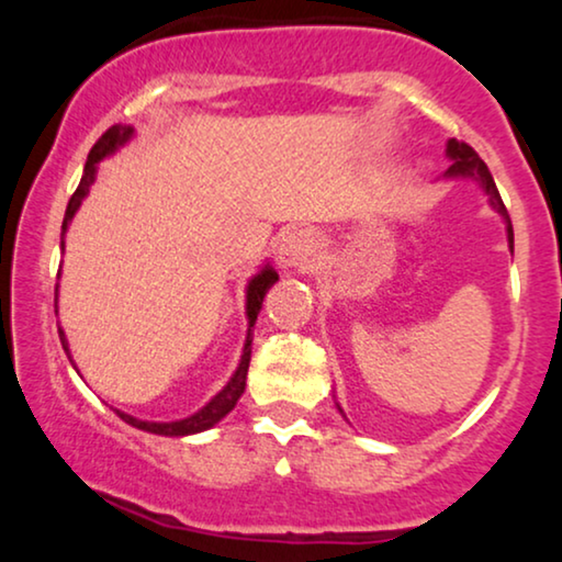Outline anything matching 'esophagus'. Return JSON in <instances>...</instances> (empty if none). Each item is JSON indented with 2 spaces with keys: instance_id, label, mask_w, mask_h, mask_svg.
<instances>
[{
  "instance_id": "1",
  "label": "esophagus",
  "mask_w": 562,
  "mask_h": 562,
  "mask_svg": "<svg viewBox=\"0 0 562 562\" xmlns=\"http://www.w3.org/2000/svg\"><path fill=\"white\" fill-rule=\"evenodd\" d=\"M317 258V237L310 229H291L279 245V266L291 271H306Z\"/></svg>"
}]
</instances>
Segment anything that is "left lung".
<instances>
[{
  "mask_svg": "<svg viewBox=\"0 0 562 562\" xmlns=\"http://www.w3.org/2000/svg\"><path fill=\"white\" fill-rule=\"evenodd\" d=\"M445 156L450 158V168L445 171V179H471L479 183L483 189V194L488 196V204L491 210H496L502 214L504 225H506V240H509V248L514 252V229H512V220H509V212H506V206L502 202V196H498V189L494 183V176H491L488 166L483 164L479 158V153H475L471 145L465 143H458L456 137H450L448 145H445ZM340 409V406H337ZM342 414V409H340Z\"/></svg>",
  "mask_w": 562,
  "mask_h": 562,
  "instance_id": "8db88e82",
  "label": "left lung"
}]
</instances>
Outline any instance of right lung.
Masks as SVG:
<instances>
[{
    "mask_svg": "<svg viewBox=\"0 0 562 562\" xmlns=\"http://www.w3.org/2000/svg\"><path fill=\"white\" fill-rule=\"evenodd\" d=\"M135 135V130L130 125H112L106 133L99 137L94 143V148H91L89 158H87V166H83V176H81V183L79 189L74 191L71 202L66 206V217H64V227H60V250L66 248V233H68V225H71L74 214L79 212V206L83 199H87L91 183L97 179V168H99V160H104L106 156H112V153H117L122 145H125L130 137ZM60 276V271H58ZM279 281V273L273 271L271 263H266L260 271L252 276L248 281V286H245V317H248V335H245V345H243V356H240V363H237L235 373L229 375V381L222 386L220 394H214L210 402H206L202 409L189 414V417L183 419H176V422H148V419H137L133 414H125L120 409L117 417L122 422H127V425H133L137 429H143V432H150V435H164V437H187V435H196V432H204V429H210L217 425L220 419H225L229 412L235 409L237 398L243 396L245 391V379H248V366H250V352H252V325H256L258 314H260V306H263V299L268 294V289L273 286V283ZM56 304H58V286H56ZM58 335H60V345H64L68 360H71V350H68V340H66V333L58 327ZM74 363V360H71ZM76 368V366H74Z\"/></svg>",
    "mask_w": 562,
    "mask_h": 562,
    "instance_id": "right-lung-1",
    "label": "right lung"
}]
</instances>
